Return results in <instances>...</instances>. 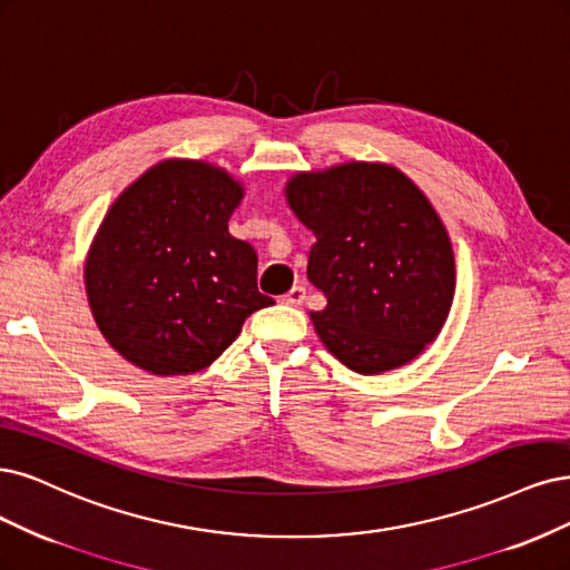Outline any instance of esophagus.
Segmentation results:
<instances>
[{
  "label": "esophagus",
  "mask_w": 570,
  "mask_h": 570,
  "mask_svg": "<svg viewBox=\"0 0 570 570\" xmlns=\"http://www.w3.org/2000/svg\"><path fill=\"white\" fill-rule=\"evenodd\" d=\"M304 299H306V287H302V285H294L283 297V302L289 306H299V304H304Z\"/></svg>",
  "instance_id": "34e87169"
}]
</instances>
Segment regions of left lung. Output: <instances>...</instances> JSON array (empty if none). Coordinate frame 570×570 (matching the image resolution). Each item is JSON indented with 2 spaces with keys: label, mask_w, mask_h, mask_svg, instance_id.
I'll list each match as a JSON object with an SVG mask.
<instances>
[{
  "label": "left lung",
  "mask_w": 570,
  "mask_h": 570,
  "mask_svg": "<svg viewBox=\"0 0 570 570\" xmlns=\"http://www.w3.org/2000/svg\"><path fill=\"white\" fill-rule=\"evenodd\" d=\"M285 198L316 235L306 276L327 306L311 321L332 356L361 375L417 358L455 294L453 245L426 195L391 165L344 163L294 174Z\"/></svg>",
  "instance_id": "left-lung-1"
}]
</instances>
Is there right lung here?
Segmentation results:
<instances>
[{
  "label": "right lung",
  "mask_w": 570,
  "mask_h": 570,
  "mask_svg": "<svg viewBox=\"0 0 570 570\" xmlns=\"http://www.w3.org/2000/svg\"><path fill=\"white\" fill-rule=\"evenodd\" d=\"M243 184L203 160H163L112 203L87 254L94 321L122 358L150 375L205 370L273 299L257 252L228 233Z\"/></svg>",
  "instance_id": "1"
}]
</instances>
